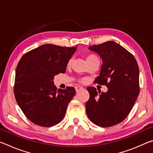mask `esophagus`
Returning <instances> with one entry per match:
<instances>
[{
	"mask_svg": "<svg viewBox=\"0 0 153 153\" xmlns=\"http://www.w3.org/2000/svg\"><path fill=\"white\" fill-rule=\"evenodd\" d=\"M84 90V88L82 87V86H76V90L77 92L81 91V90Z\"/></svg>",
	"mask_w": 153,
	"mask_h": 153,
	"instance_id": "34e87169",
	"label": "esophagus"
}]
</instances>
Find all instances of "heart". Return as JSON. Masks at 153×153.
I'll list each match as a JSON object with an SVG mask.
<instances>
[{
    "label": "heart",
    "instance_id": "heart-1",
    "mask_svg": "<svg viewBox=\"0 0 153 153\" xmlns=\"http://www.w3.org/2000/svg\"><path fill=\"white\" fill-rule=\"evenodd\" d=\"M94 58H98V57H97V56H95V55H88L86 56V57L87 62L90 61V60H92V59H94ZM71 62H72V59H69V60L68 63H67V65H70V64L71 63Z\"/></svg>",
    "mask_w": 153,
    "mask_h": 153
}]
</instances>
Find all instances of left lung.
Returning <instances> with one entry per match:
<instances>
[{
    "mask_svg": "<svg viewBox=\"0 0 153 153\" xmlns=\"http://www.w3.org/2000/svg\"><path fill=\"white\" fill-rule=\"evenodd\" d=\"M100 55L102 65L94 83L106 85L107 92L100 93L88 87L90 98L86 113L96 125L107 128L121 123L130 112L140 92L139 68L134 55L113 41L88 48Z\"/></svg>",
    "mask_w": 153,
    "mask_h": 153,
    "instance_id": "1",
    "label": "left lung"
}]
</instances>
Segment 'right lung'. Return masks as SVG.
<instances>
[{
  "mask_svg": "<svg viewBox=\"0 0 153 153\" xmlns=\"http://www.w3.org/2000/svg\"><path fill=\"white\" fill-rule=\"evenodd\" d=\"M76 49L46 44L24 54L18 63L15 97L24 115L36 125L52 127L65 117L76 90L74 87L57 90L53 79L56 75L65 72Z\"/></svg>",
  "mask_w": 153,
  "mask_h": 153,
  "instance_id": "obj_1",
  "label": "right lung"
}]
</instances>
